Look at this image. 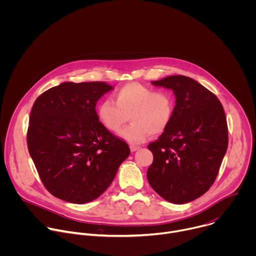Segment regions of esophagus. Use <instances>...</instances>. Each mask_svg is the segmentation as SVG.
Listing matches in <instances>:
<instances>
[{"label": "esophagus", "mask_w": 256, "mask_h": 256, "mask_svg": "<svg viewBox=\"0 0 256 256\" xmlns=\"http://www.w3.org/2000/svg\"><path fill=\"white\" fill-rule=\"evenodd\" d=\"M130 151H132V152H136V151H138V150L140 149V146H134V144H130Z\"/></svg>", "instance_id": "1"}]
</instances>
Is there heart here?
Wrapping results in <instances>:
<instances>
[{
    "label": "heart",
    "mask_w": 256,
    "mask_h": 256,
    "mask_svg": "<svg viewBox=\"0 0 256 256\" xmlns=\"http://www.w3.org/2000/svg\"><path fill=\"white\" fill-rule=\"evenodd\" d=\"M114 100H103L97 109L101 124L112 132H118L132 144L144 142L151 134L163 132L169 126L175 108V97L168 90H156L140 83H130L114 93Z\"/></svg>",
    "instance_id": "1"
}]
</instances>
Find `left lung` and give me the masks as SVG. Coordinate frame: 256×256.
<instances>
[{
  "mask_svg": "<svg viewBox=\"0 0 256 256\" xmlns=\"http://www.w3.org/2000/svg\"><path fill=\"white\" fill-rule=\"evenodd\" d=\"M152 84L172 89L176 105L168 128L148 146L153 163L147 178L164 200L186 204L206 194L220 170L228 148L224 108L192 78L170 76Z\"/></svg>",
  "mask_w": 256,
  "mask_h": 256,
  "instance_id": "obj_1",
  "label": "left lung"
}]
</instances>
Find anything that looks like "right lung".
I'll use <instances>...</instances> for the list:
<instances>
[{"instance_id": "1", "label": "right lung", "mask_w": 256, "mask_h": 256, "mask_svg": "<svg viewBox=\"0 0 256 256\" xmlns=\"http://www.w3.org/2000/svg\"><path fill=\"white\" fill-rule=\"evenodd\" d=\"M112 88L105 82H64L35 100L27 147L44 188L56 198L72 204L96 200L128 157V144L96 112L97 101Z\"/></svg>"}]
</instances>
